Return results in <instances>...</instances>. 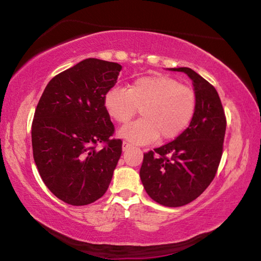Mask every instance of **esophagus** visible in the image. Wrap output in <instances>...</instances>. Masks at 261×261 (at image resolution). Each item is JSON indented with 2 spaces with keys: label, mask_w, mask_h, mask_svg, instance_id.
I'll return each instance as SVG.
<instances>
[{
  "label": "esophagus",
  "mask_w": 261,
  "mask_h": 261,
  "mask_svg": "<svg viewBox=\"0 0 261 261\" xmlns=\"http://www.w3.org/2000/svg\"><path fill=\"white\" fill-rule=\"evenodd\" d=\"M131 147V145L129 144V143H126V141H123V144H122V149H123V152L124 151H127V149H129Z\"/></svg>",
  "instance_id": "esophagus-1"
}]
</instances>
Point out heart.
Returning a JSON list of instances; mask_svg holds the SVG:
<instances>
[{
	"mask_svg": "<svg viewBox=\"0 0 261 261\" xmlns=\"http://www.w3.org/2000/svg\"><path fill=\"white\" fill-rule=\"evenodd\" d=\"M105 109L118 124H126L140 108L141 118L122 127V138L134 144L167 141L187 129L196 112V94L166 74L137 78L127 90L112 87L103 98Z\"/></svg>",
	"mask_w": 261,
	"mask_h": 261,
	"instance_id": "obj_1",
	"label": "heart"
}]
</instances>
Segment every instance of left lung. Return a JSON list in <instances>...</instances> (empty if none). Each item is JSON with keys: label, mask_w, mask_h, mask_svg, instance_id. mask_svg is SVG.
<instances>
[{"label": "left lung", "mask_w": 261, "mask_h": 261, "mask_svg": "<svg viewBox=\"0 0 261 261\" xmlns=\"http://www.w3.org/2000/svg\"><path fill=\"white\" fill-rule=\"evenodd\" d=\"M169 70L187 73L192 81L196 112L190 125L177 138L144 154L139 175L154 201L179 207L199 197L215 177L227 121L213 85L190 68Z\"/></svg>", "instance_id": "1"}]
</instances>
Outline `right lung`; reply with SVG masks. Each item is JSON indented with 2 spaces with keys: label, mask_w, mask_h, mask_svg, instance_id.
<instances>
[{
  "label": "right lung",
  "mask_w": 261,
  "mask_h": 261,
  "mask_svg": "<svg viewBox=\"0 0 261 261\" xmlns=\"http://www.w3.org/2000/svg\"><path fill=\"white\" fill-rule=\"evenodd\" d=\"M121 70L114 62H79L48 83L35 109L34 162L46 187L69 205L102 197L120 160L122 141L110 138L114 125L103 98Z\"/></svg>",
  "instance_id": "right-lung-1"
}]
</instances>
